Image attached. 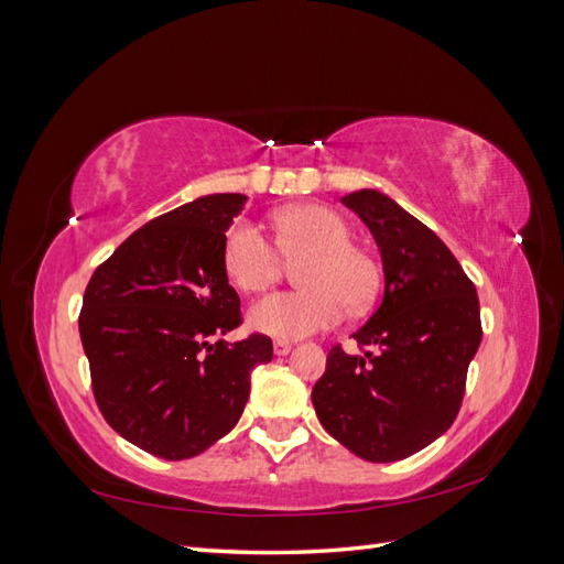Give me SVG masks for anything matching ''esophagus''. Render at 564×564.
<instances>
[{
    "label": "esophagus",
    "mask_w": 564,
    "mask_h": 564,
    "mask_svg": "<svg viewBox=\"0 0 564 564\" xmlns=\"http://www.w3.org/2000/svg\"><path fill=\"white\" fill-rule=\"evenodd\" d=\"M291 350H293L291 341H273V352H276V356H288Z\"/></svg>",
    "instance_id": "esophagus-1"
}]
</instances>
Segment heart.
<instances>
[{"mask_svg": "<svg viewBox=\"0 0 564 564\" xmlns=\"http://www.w3.org/2000/svg\"><path fill=\"white\" fill-rule=\"evenodd\" d=\"M276 226L279 242L254 220L232 223L223 240V269L245 293L264 291L276 281L283 254L303 259L297 279L305 288L257 300L247 312L250 329L295 341L329 329L344 317L346 305L360 310L375 297L379 283L375 259L350 245V226L334 208L322 204L285 208Z\"/></svg>", "mask_w": 564, "mask_h": 564, "instance_id": "1", "label": "heart"}]
</instances>
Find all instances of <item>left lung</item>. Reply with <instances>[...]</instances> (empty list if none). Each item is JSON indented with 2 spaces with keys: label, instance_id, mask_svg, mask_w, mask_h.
<instances>
[{
  "label": "left lung",
  "instance_id": "obj_1",
  "mask_svg": "<svg viewBox=\"0 0 564 564\" xmlns=\"http://www.w3.org/2000/svg\"><path fill=\"white\" fill-rule=\"evenodd\" d=\"M341 204L372 232L384 295L352 334L375 352L332 348L312 403L346 449L389 464L435 442L459 413L482 338L478 293L449 247L384 192L358 189Z\"/></svg>",
  "mask_w": 564,
  "mask_h": 564
}]
</instances>
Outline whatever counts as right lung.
Masks as SVG:
<instances>
[{
  "label": "right lung",
  "mask_w": 564,
  "mask_h": 564,
  "mask_svg": "<svg viewBox=\"0 0 564 564\" xmlns=\"http://www.w3.org/2000/svg\"><path fill=\"white\" fill-rule=\"evenodd\" d=\"M245 194H206L149 220L96 269L78 334L108 425L167 462L189 459L238 425L271 338L228 344L240 297L223 240Z\"/></svg>",
  "instance_id": "obj_1"
}]
</instances>
